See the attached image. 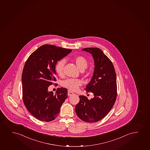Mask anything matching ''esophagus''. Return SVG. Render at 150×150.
<instances>
[{"label": "esophagus", "instance_id": "1", "mask_svg": "<svg viewBox=\"0 0 150 150\" xmlns=\"http://www.w3.org/2000/svg\"><path fill=\"white\" fill-rule=\"evenodd\" d=\"M74 93H73L72 92H71L70 91H68V93H67V95H68V96H72V95H74Z\"/></svg>", "mask_w": 150, "mask_h": 150}]
</instances>
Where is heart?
I'll return each mask as SVG.
<instances>
[{
    "mask_svg": "<svg viewBox=\"0 0 150 150\" xmlns=\"http://www.w3.org/2000/svg\"><path fill=\"white\" fill-rule=\"evenodd\" d=\"M74 62L79 69L81 71H83L87 68L89 63L87 60L83 56H78L74 59ZM65 65V61L61 60L56 63L55 66V70L58 75H61L63 72V69ZM81 85V81L77 79H67L62 83V85L68 89L74 91L78 88V87Z\"/></svg>",
    "mask_w": 150,
    "mask_h": 150,
    "instance_id": "heart-1",
    "label": "heart"
}]
</instances>
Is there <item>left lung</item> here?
Here are the masks:
<instances>
[{
  "instance_id": "1",
  "label": "left lung",
  "mask_w": 150,
  "mask_h": 150,
  "mask_svg": "<svg viewBox=\"0 0 150 150\" xmlns=\"http://www.w3.org/2000/svg\"><path fill=\"white\" fill-rule=\"evenodd\" d=\"M82 51L91 53L94 60L93 76L85 90L94 97L89 100L81 95L76 112L83 121L94 123L105 117L112 109L117 95L116 74L112 61L100 49L86 47Z\"/></svg>"
}]
</instances>
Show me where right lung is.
I'll list each match as a JSON object with an SVG mask.
<instances>
[{"label":"right lung","instance_id":"right-lung-1","mask_svg":"<svg viewBox=\"0 0 150 150\" xmlns=\"http://www.w3.org/2000/svg\"><path fill=\"white\" fill-rule=\"evenodd\" d=\"M71 50L44 45L33 52L23 68L22 83L25 106L34 117L50 122L57 117L67 97V90L58 88L55 94L47 89L56 79L55 66Z\"/></svg>","mask_w":150,"mask_h":150}]
</instances>
